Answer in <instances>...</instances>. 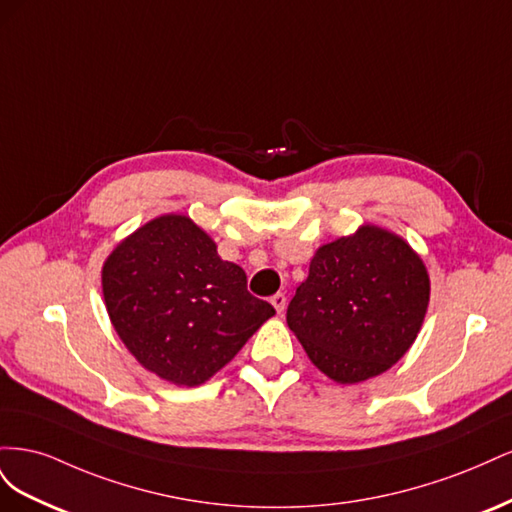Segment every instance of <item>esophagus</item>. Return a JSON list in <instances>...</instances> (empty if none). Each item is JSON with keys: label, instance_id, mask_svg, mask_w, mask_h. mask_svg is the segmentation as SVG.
<instances>
[{"label": "esophagus", "instance_id": "1", "mask_svg": "<svg viewBox=\"0 0 512 512\" xmlns=\"http://www.w3.org/2000/svg\"><path fill=\"white\" fill-rule=\"evenodd\" d=\"M271 303H273V307H275V312L282 314L284 307H286V294H284V292H275L273 297H271Z\"/></svg>", "mask_w": 512, "mask_h": 512}]
</instances>
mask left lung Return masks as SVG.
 Here are the masks:
<instances>
[{"instance_id": "obj_1", "label": "left lung", "mask_w": 512, "mask_h": 512, "mask_svg": "<svg viewBox=\"0 0 512 512\" xmlns=\"http://www.w3.org/2000/svg\"><path fill=\"white\" fill-rule=\"evenodd\" d=\"M429 303L423 260L391 232L363 226L322 245L286 322L312 363L342 384L363 382L408 352Z\"/></svg>"}]
</instances>
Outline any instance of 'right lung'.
<instances>
[{
    "label": "right lung",
    "instance_id": "right-lung-1",
    "mask_svg": "<svg viewBox=\"0 0 512 512\" xmlns=\"http://www.w3.org/2000/svg\"><path fill=\"white\" fill-rule=\"evenodd\" d=\"M102 292L138 363L183 386L209 380L275 314L185 215H162L119 243L104 262Z\"/></svg>",
    "mask_w": 512,
    "mask_h": 512
}]
</instances>
